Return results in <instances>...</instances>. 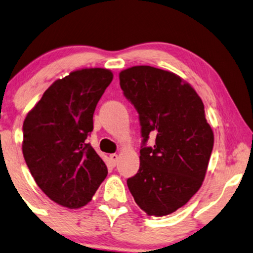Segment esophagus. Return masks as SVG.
Masks as SVG:
<instances>
[{
    "label": "esophagus",
    "instance_id": "esophagus-1",
    "mask_svg": "<svg viewBox=\"0 0 253 253\" xmlns=\"http://www.w3.org/2000/svg\"><path fill=\"white\" fill-rule=\"evenodd\" d=\"M110 160H111V163H112L113 166H116V164L118 163V160H119V156H118L117 154H111Z\"/></svg>",
    "mask_w": 253,
    "mask_h": 253
}]
</instances>
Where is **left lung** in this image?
<instances>
[{
  "label": "left lung",
  "mask_w": 253,
  "mask_h": 253,
  "mask_svg": "<svg viewBox=\"0 0 253 253\" xmlns=\"http://www.w3.org/2000/svg\"><path fill=\"white\" fill-rule=\"evenodd\" d=\"M120 86L139 113L143 147L140 169L127 185L149 216H164L188 203L206 176L214 133L195 90L177 74L150 66L119 73ZM157 134L153 148L149 134Z\"/></svg>",
  "instance_id": "8db88e82"
}]
</instances>
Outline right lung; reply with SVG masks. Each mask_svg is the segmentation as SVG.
<instances>
[{
  "instance_id": "right-lung-1",
  "label": "right lung",
  "mask_w": 253,
  "mask_h": 253,
  "mask_svg": "<svg viewBox=\"0 0 253 253\" xmlns=\"http://www.w3.org/2000/svg\"><path fill=\"white\" fill-rule=\"evenodd\" d=\"M112 80L110 69L74 70L43 92L23 124L26 166L40 190L60 206H85L107 176L104 161L85 140Z\"/></svg>"
}]
</instances>
